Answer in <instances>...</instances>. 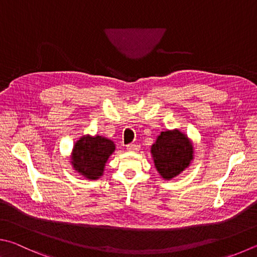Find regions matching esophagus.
<instances>
[{
    "mask_svg": "<svg viewBox=\"0 0 257 257\" xmlns=\"http://www.w3.org/2000/svg\"><path fill=\"white\" fill-rule=\"evenodd\" d=\"M139 148H141V146H139L138 144H129V145H127V151H129V152H138Z\"/></svg>",
    "mask_w": 257,
    "mask_h": 257,
    "instance_id": "esophagus-1",
    "label": "esophagus"
}]
</instances>
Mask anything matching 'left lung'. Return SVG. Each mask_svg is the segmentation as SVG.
<instances>
[{"label":"left lung","instance_id":"8db88e82","mask_svg":"<svg viewBox=\"0 0 257 257\" xmlns=\"http://www.w3.org/2000/svg\"><path fill=\"white\" fill-rule=\"evenodd\" d=\"M152 154L157 171L164 179L170 180L189 166L193 147L179 130L163 132L152 146Z\"/></svg>","mask_w":257,"mask_h":257}]
</instances>
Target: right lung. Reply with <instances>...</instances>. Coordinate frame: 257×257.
Wrapping results in <instances>:
<instances>
[{
	"mask_svg": "<svg viewBox=\"0 0 257 257\" xmlns=\"http://www.w3.org/2000/svg\"><path fill=\"white\" fill-rule=\"evenodd\" d=\"M114 151V144L104 137H82L73 149L72 163L78 173L96 180L103 173L104 164Z\"/></svg>",
	"mask_w": 257,
	"mask_h": 257,
	"instance_id": "obj_1",
	"label": "right lung"
}]
</instances>
